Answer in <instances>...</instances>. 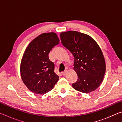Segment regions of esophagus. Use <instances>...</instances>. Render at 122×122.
<instances>
[{
	"label": "esophagus",
	"mask_w": 122,
	"mask_h": 122,
	"mask_svg": "<svg viewBox=\"0 0 122 122\" xmlns=\"http://www.w3.org/2000/svg\"><path fill=\"white\" fill-rule=\"evenodd\" d=\"M67 70H66V71H64L62 72L61 74H62V75H65L66 74H67Z\"/></svg>",
	"instance_id": "obj_1"
}]
</instances>
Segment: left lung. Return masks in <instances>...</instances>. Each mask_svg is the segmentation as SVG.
Listing matches in <instances>:
<instances>
[{"mask_svg": "<svg viewBox=\"0 0 122 122\" xmlns=\"http://www.w3.org/2000/svg\"><path fill=\"white\" fill-rule=\"evenodd\" d=\"M61 43L74 57V69L78 79L74 89L83 93L95 90L102 83L106 73V62L97 42L87 34L77 31L60 33Z\"/></svg>", "mask_w": 122, "mask_h": 122, "instance_id": "8db88e82", "label": "left lung"}]
</instances>
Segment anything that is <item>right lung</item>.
Segmentation results:
<instances>
[{"label":"right lung","instance_id":"1","mask_svg":"<svg viewBox=\"0 0 122 122\" xmlns=\"http://www.w3.org/2000/svg\"><path fill=\"white\" fill-rule=\"evenodd\" d=\"M60 42L54 32L42 33L30 43L20 64V74L24 83L32 92L45 94L51 91L59 80L54 73V64L48 54Z\"/></svg>","mask_w":122,"mask_h":122}]
</instances>
